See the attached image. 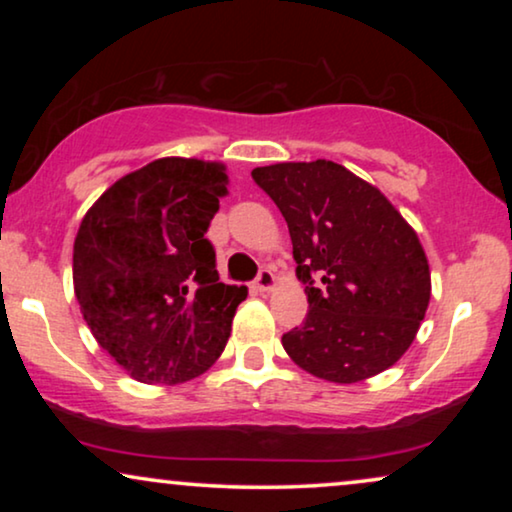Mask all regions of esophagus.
Here are the masks:
<instances>
[{
    "label": "esophagus",
    "mask_w": 512,
    "mask_h": 512,
    "mask_svg": "<svg viewBox=\"0 0 512 512\" xmlns=\"http://www.w3.org/2000/svg\"><path fill=\"white\" fill-rule=\"evenodd\" d=\"M256 286L258 291H270L272 286H275V275H272L270 268H261V272H258L256 277Z\"/></svg>",
    "instance_id": "1"
}]
</instances>
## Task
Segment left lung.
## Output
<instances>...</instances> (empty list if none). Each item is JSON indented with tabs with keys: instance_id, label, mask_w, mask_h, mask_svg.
<instances>
[{
	"instance_id": "1",
	"label": "left lung",
	"mask_w": 512,
	"mask_h": 512,
	"mask_svg": "<svg viewBox=\"0 0 512 512\" xmlns=\"http://www.w3.org/2000/svg\"><path fill=\"white\" fill-rule=\"evenodd\" d=\"M282 212L305 284L307 317L286 354L321 380H368L401 359L431 298L422 242L396 207L333 160L256 167Z\"/></svg>"
}]
</instances>
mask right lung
I'll return each mask as SVG.
<instances>
[{
    "label": "right lung",
    "mask_w": 512,
    "mask_h": 512,
    "mask_svg": "<svg viewBox=\"0 0 512 512\" xmlns=\"http://www.w3.org/2000/svg\"><path fill=\"white\" fill-rule=\"evenodd\" d=\"M226 167L160 158L118 179L83 216L74 293L102 349L144 384L205 373L226 347L247 286L219 282L205 233Z\"/></svg>",
    "instance_id": "right-lung-1"
}]
</instances>
